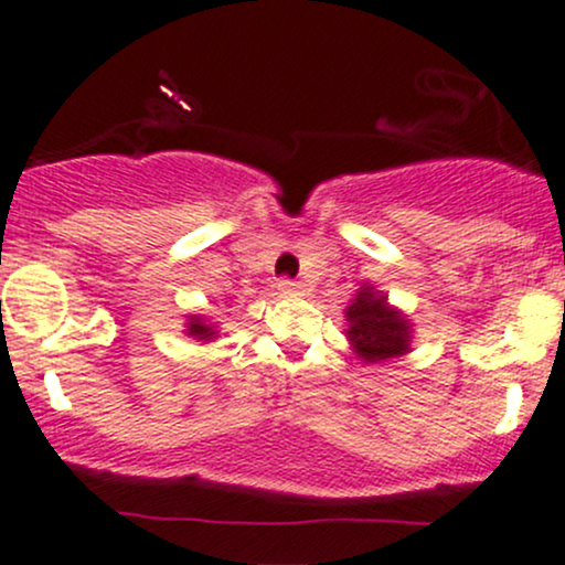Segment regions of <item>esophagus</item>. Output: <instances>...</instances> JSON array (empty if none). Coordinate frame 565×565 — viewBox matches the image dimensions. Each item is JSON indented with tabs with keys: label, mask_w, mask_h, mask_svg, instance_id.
Segmentation results:
<instances>
[{
	"label": "esophagus",
	"mask_w": 565,
	"mask_h": 565,
	"mask_svg": "<svg viewBox=\"0 0 565 565\" xmlns=\"http://www.w3.org/2000/svg\"><path fill=\"white\" fill-rule=\"evenodd\" d=\"M278 289H281V295H300L302 284L295 281V278H281V281H278Z\"/></svg>",
	"instance_id": "obj_1"
}]
</instances>
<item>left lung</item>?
<instances>
[{
	"label": "left lung",
	"mask_w": 565,
	"mask_h": 565,
	"mask_svg": "<svg viewBox=\"0 0 565 565\" xmlns=\"http://www.w3.org/2000/svg\"><path fill=\"white\" fill-rule=\"evenodd\" d=\"M348 337L369 364L395 359L408 350V321L374 289H361L348 308Z\"/></svg>",
	"instance_id": "obj_1"
}]
</instances>
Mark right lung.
<instances>
[{
	"label": "right lung",
	"mask_w": 565,
	"mask_h": 565,
	"mask_svg": "<svg viewBox=\"0 0 565 565\" xmlns=\"http://www.w3.org/2000/svg\"><path fill=\"white\" fill-rule=\"evenodd\" d=\"M188 334L196 337V340H210V337H215L217 332L212 327H206L201 319H191V323H188Z\"/></svg>",
	"instance_id": "add662e5"
}]
</instances>
